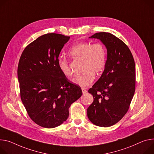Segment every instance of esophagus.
<instances>
[{
    "label": "esophagus",
    "mask_w": 154,
    "mask_h": 154,
    "mask_svg": "<svg viewBox=\"0 0 154 154\" xmlns=\"http://www.w3.org/2000/svg\"><path fill=\"white\" fill-rule=\"evenodd\" d=\"M82 93H83V94H85L86 93H87V90L85 89V88H82Z\"/></svg>",
    "instance_id": "1"
}]
</instances>
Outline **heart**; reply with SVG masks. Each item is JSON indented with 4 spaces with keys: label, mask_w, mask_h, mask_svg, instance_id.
Masks as SVG:
<instances>
[{
    "label": "heart",
    "mask_w": 154,
    "mask_h": 154,
    "mask_svg": "<svg viewBox=\"0 0 154 154\" xmlns=\"http://www.w3.org/2000/svg\"><path fill=\"white\" fill-rule=\"evenodd\" d=\"M68 54L72 58L83 62L82 71L83 72L73 79L75 84L80 87H85L90 85L94 79V74H100L105 66L106 53L104 46L101 44L91 45L88 42L78 43L69 49ZM57 64L64 75L71 77L72 72L66 60L59 58Z\"/></svg>",
    "instance_id": "obj_1"
}]
</instances>
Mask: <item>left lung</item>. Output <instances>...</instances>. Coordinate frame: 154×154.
Listing matches in <instances>:
<instances>
[{
	"label": "left lung",
	"instance_id": "obj_1",
	"mask_svg": "<svg viewBox=\"0 0 154 154\" xmlns=\"http://www.w3.org/2000/svg\"><path fill=\"white\" fill-rule=\"evenodd\" d=\"M89 38L99 39L105 45L107 60L101 76L88 90L93 102L87 116L95 125L108 127L129 109L135 91V63L128 46L113 34L97 32Z\"/></svg>",
	"mask_w": 154,
	"mask_h": 154
}]
</instances>
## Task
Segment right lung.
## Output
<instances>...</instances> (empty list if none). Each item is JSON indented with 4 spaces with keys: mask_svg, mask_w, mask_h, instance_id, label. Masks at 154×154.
I'll list each match as a JSON object with an SVG mask.
<instances>
[{
    "mask_svg": "<svg viewBox=\"0 0 154 154\" xmlns=\"http://www.w3.org/2000/svg\"><path fill=\"white\" fill-rule=\"evenodd\" d=\"M70 37L50 33L38 37L23 51L18 66L21 101L30 118L47 128L58 127L69 117V108L82 96L57 64Z\"/></svg>",
    "mask_w": 154,
    "mask_h": 154,
    "instance_id": "add662e5",
    "label": "right lung"
}]
</instances>
